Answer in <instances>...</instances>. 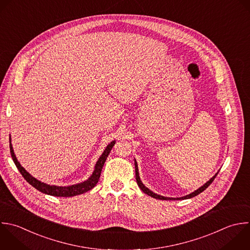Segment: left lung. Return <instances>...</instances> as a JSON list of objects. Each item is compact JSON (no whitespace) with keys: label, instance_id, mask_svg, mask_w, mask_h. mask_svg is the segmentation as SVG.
Here are the masks:
<instances>
[{"label":"left lung","instance_id":"8db88e82","mask_svg":"<svg viewBox=\"0 0 250 250\" xmlns=\"http://www.w3.org/2000/svg\"><path fill=\"white\" fill-rule=\"evenodd\" d=\"M135 172H136V180H137V184H138V186H139V188L146 193V194H147V195H149V196H151V197H153V198H155V199H160V200H182V199H188V198H191V197H193V196H195V195H197V194H199L200 192H202L205 188H208V186L214 181V179L216 178V176H217V174H218V172L209 180V181H207L204 185H202L200 188H198L196 190H194V191H192V192H190L189 194H187V195H185V196H182V197H167V196H163V195H160V194H157V193H155V192H153L152 190H150L149 188H147L144 184H143V182L141 181V178H140V175H139V169H138V163H137V160L135 159Z\"/></svg>","mask_w":250,"mask_h":250}]
</instances>
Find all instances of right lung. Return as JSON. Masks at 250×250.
Returning a JSON list of instances; mask_svg holds the SVG:
<instances>
[{"instance_id":"right-lung-1","label":"right lung","mask_w":250,"mask_h":250,"mask_svg":"<svg viewBox=\"0 0 250 250\" xmlns=\"http://www.w3.org/2000/svg\"><path fill=\"white\" fill-rule=\"evenodd\" d=\"M115 145V140L110 142L105 149L104 150V152L102 153V155L100 156V158L98 159L96 165H95V169L92 173V175L84 182L75 184V185H70V186H55V185H48L46 183H43L39 180H37L36 178H34L31 174H29L22 166L21 164L19 162L15 151H14V147L12 145V138L10 135V150H11V155L13 157V160L16 164V166L18 167V169L20 170V172L21 173L22 177L32 186L34 187L36 189H38L39 191L49 194V195H53V196H61V197H70V196H75L78 194H82L85 193L89 190H91L94 187H96L97 183L99 182V179L101 177V173L104 167V164L110 152V150L112 149V146Z\"/></svg>"}]
</instances>
